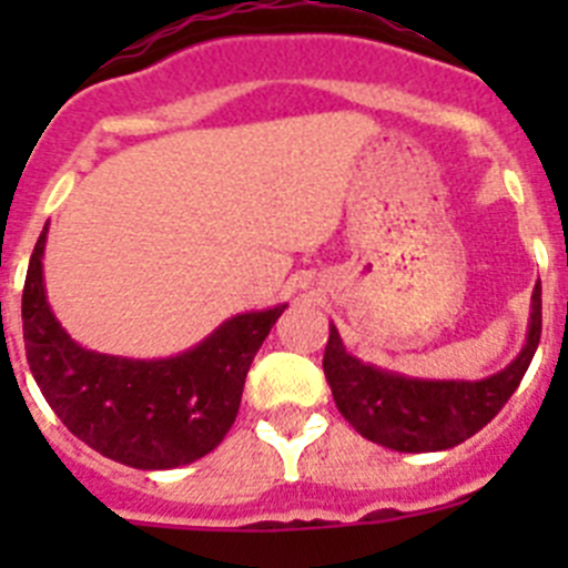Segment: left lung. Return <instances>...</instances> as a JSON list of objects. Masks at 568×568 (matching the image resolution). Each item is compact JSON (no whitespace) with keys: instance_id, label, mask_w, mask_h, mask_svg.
Segmentation results:
<instances>
[{"instance_id":"8db88e82","label":"left lung","mask_w":568,"mask_h":568,"mask_svg":"<svg viewBox=\"0 0 568 568\" xmlns=\"http://www.w3.org/2000/svg\"><path fill=\"white\" fill-rule=\"evenodd\" d=\"M529 335L506 369L480 381H424L386 373L349 355L329 327L324 375L355 433L395 453H438L464 444L504 409L540 344V281L531 293Z\"/></svg>"}]
</instances>
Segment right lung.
I'll return each mask as SVG.
<instances>
[{"label": "right lung", "instance_id": "add662e5", "mask_svg": "<svg viewBox=\"0 0 568 568\" xmlns=\"http://www.w3.org/2000/svg\"><path fill=\"white\" fill-rule=\"evenodd\" d=\"M39 235L22 290L30 373L79 440L133 469H173L213 453L239 415L244 378L287 304L233 315L173 358L133 361L84 349L50 313Z\"/></svg>", "mask_w": 568, "mask_h": 568}]
</instances>
